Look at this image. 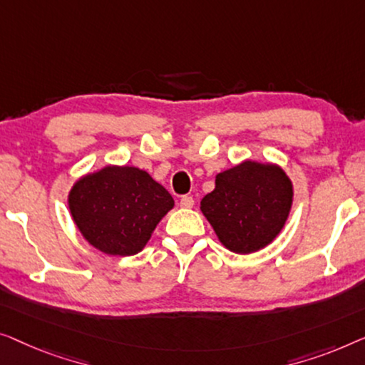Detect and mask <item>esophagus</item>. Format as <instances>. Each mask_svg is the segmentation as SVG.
I'll use <instances>...</instances> for the list:
<instances>
[{
  "mask_svg": "<svg viewBox=\"0 0 365 365\" xmlns=\"http://www.w3.org/2000/svg\"><path fill=\"white\" fill-rule=\"evenodd\" d=\"M193 205H195V200H193V197H190V195H185V197L180 198L182 208H192Z\"/></svg>",
  "mask_w": 365,
  "mask_h": 365,
  "instance_id": "34e87169",
  "label": "esophagus"
}]
</instances>
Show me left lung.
<instances>
[{
  "instance_id": "obj_1",
  "label": "left lung",
  "mask_w": 365,
  "mask_h": 365,
  "mask_svg": "<svg viewBox=\"0 0 365 365\" xmlns=\"http://www.w3.org/2000/svg\"><path fill=\"white\" fill-rule=\"evenodd\" d=\"M292 205V183L274 163L245 160L218 173L200 210L225 248L255 253L283 230Z\"/></svg>"
}]
</instances>
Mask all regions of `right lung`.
<instances>
[{
  "mask_svg": "<svg viewBox=\"0 0 365 365\" xmlns=\"http://www.w3.org/2000/svg\"><path fill=\"white\" fill-rule=\"evenodd\" d=\"M68 203L81 235L110 256L142 251L158 222L175 205L172 195L145 170L127 165H107L79 178Z\"/></svg>",
  "mask_w": 365,
  "mask_h": 365,
  "instance_id": "add662e5",
  "label": "right lung"
}]
</instances>
